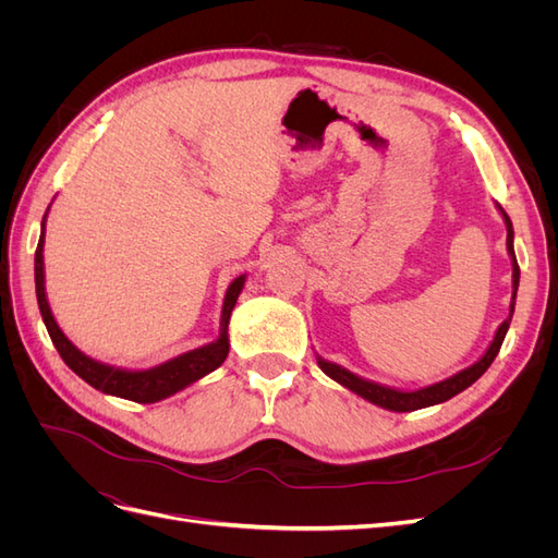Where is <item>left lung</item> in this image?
Returning <instances> with one entry per match:
<instances>
[{"label":"left lung","instance_id":"1","mask_svg":"<svg viewBox=\"0 0 558 558\" xmlns=\"http://www.w3.org/2000/svg\"><path fill=\"white\" fill-rule=\"evenodd\" d=\"M496 209L500 211L502 221H505V228H508V256H510V263H512V300H510V314L505 316L502 324L496 328V335L494 340L488 342L486 351L482 353V356L459 369V373L442 379V381H435V384H428V386H421V388H412V391H408V388H396V386H386V384H379V381H373V379H365L356 373H351V369L337 365L332 361H326L324 356H318L316 353V363L318 367L324 369V373L337 381L342 384L344 388H349V391H353L356 396H361L363 400L377 404V408L381 410H391V412H414V410H424V408H433V404H440V402H447L449 398L459 396L461 391H465L468 386L475 384L486 369L488 365L494 363V359L498 356V351L502 347V340L505 335H508V328L512 324V314H514V302H517V289H519V265H517V256H514V228H512V221L510 216L502 211L500 205H496Z\"/></svg>","mask_w":558,"mask_h":558}]
</instances>
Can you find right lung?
<instances>
[{
	"label": "right lung",
	"mask_w": 558,
	"mask_h": 558,
	"mask_svg": "<svg viewBox=\"0 0 558 558\" xmlns=\"http://www.w3.org/2000/svg\"><path fill=\"white\" fill-rule=\"evenodd\" d=\"M48 211H50V207L44 214L41 234H39L37 253H35L37 302H39V312H41V318H44L50 340H53L62 361L70 365L83 381H88L93 388H97V391H102L107 396L150 404V402H158V400H165V398L183 391L185 386H191L193 381L207 377L209 373H214L216 367L223 365L228 351H230V337H228L230 314H232L234 305H238V298L246 283V275H240L238 279H232V283L228 286L226 298H223V310H221V328H218L216 340L209 344L183 351V353H179V356L165 361L160 365L146 367V369H130V367L109 365V363L90 359L88 353H83L70 340V337L62 332V328L58 326V320L48 305L46 272H44V242H46Z\"/></svg>",
	"instance_id": "add662e5"
}]
</instances>
